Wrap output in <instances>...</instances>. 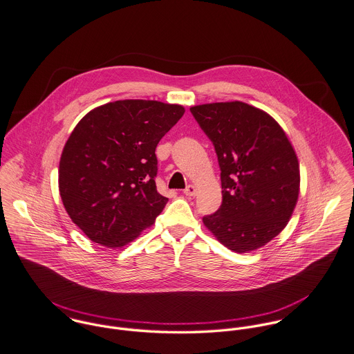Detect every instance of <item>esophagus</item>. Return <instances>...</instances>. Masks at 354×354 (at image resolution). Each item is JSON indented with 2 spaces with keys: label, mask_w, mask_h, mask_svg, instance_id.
<instances>
[{
  "label": "esophagus",
  "mask_w": 354,
  "mask_h": 354,
  "mask_svg": "<svg viewBox=\"0 0 354 354\" xmlns=\"http://www.w3.org/2000/svg\"><path fill=\"white\" fill-rule=\"evenodd\" d=\"M186 196H189V197H193V196H196V193H197V189L193 186V185H189L186 189H185V192H183Z\"/></svg>",
  "instance_id": "obj_1"
}]
</instances>
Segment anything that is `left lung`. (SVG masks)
Wrapping results in <instances>:
<instances>
[{
	"mask_svg": "<svg viewBox=\"0 0 354 354\" xmlns=\"http://www.w3.org/2000/svg\"><path fill=\"white\" fill-rule=\"evenodd\" d=\"M212 141L223 203L203 217L205 227L236 253L274 239L290 220L299 193V164L282 127L267 112L241 101L192 106Z\"/></svg>",
	"mask_w": 354,
	"mask_h": 354,
	"instance_id": "left-lung-1",
	"label": "left lung"
}]
</instances>
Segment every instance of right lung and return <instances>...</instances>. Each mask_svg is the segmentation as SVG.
I'll use <instances>...</instances> for the list:
<instances>
[{
	"instance_id": "1",
	"label": "right lung",
	"mask_w": 354,
	"mask_h": 354,
	"mask_svg": "<svg viewBox=\"0 0 354 354\" xmlns=\"http://www.w3.org/2000/svg\"><path fill=\"white\" fill-rule=\"evenodd\" d=\"M185 108L122 100L90 111L73 129L59 167V190L72 221L95 243L120 248L162 212L156 189L160 140Z\"/></svg>"
}]
</instances>
